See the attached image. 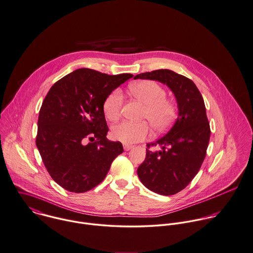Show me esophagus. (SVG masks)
Returning a JSON list of instances; mask_svg holds the SVG:
<instances>
[{
	"instance_id": "1",
	"label": "esophagus",
	"mask_w": 253,
	"mask_h": 253,
	"mask_svg": "<svg viewBox=\"0 0 253 253\" xmlns=\"http://www.w3.org/2000/svg\"><path fill=\"white\" fill-rule=\"evenodd\" d=\"M123 148H124L125 151H129V150H131L133 148V146L132 145H128V144H123Z\"/></svg>"
}]
</instances>
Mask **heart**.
<instances>
[{
  "label": "heart",
  "instance_id": "1",
  "mask_svg": "<svg viewBox=\"0 0 253 253\" xmlns=\"http://www.w3.org/2000/svg\"><path fill=\"white\" fill-rule=\"evenodd\" d=\"M129 90L133 96L145 104L141 118L148 120L153 129L162 131L171 124L175 116V107L170 100L166 98L167 91L161 84L145 80L130 84ZM122 106L123 94L120 89L116 88L104 99L105 117L110 121H116L121 116ZM149 131V124L145 121H122L112 128L111 135L114 140L132 144L146 139Z\"/></svg>",
  "mask_w": 253,
  "mask_h": 253
}]
</instances>
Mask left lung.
Returning a JSON list of instances; mask_svg holds the SVG:
<instances>
[{"instance_id": "left-lung-1", "label": "left lung", "mask_w": 253, "mask_h": 253, "mask_svg": "<svg viewBox=\"0 0 253 253\" xmlns=\"http://www.w3.org/2000/svg\"><path fill=\"white\" fill-rule=\"evenodd\" d=\"M134 79L166 84L176 97L178 116L174 124L164 137L147 145L146 159L137 170L150 190L166 196L176 194L192 181L206 157L211 130L204 99L190 79L170 70L142 73ZM156 145L162 149L149 150Z\"/></svg>"}]
</instances>
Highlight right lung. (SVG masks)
<instances>
[{"mask_svg":"<svg viewBox=\"0 0 253 253\" xmlns=\"http://www.w3.org/2000/svg\"><path fill=\"white\" fill-rule=\"evenodd\" d=\"M132 77L83 68L49 89L39 111L36 146L50 176L64 189L75 193L92 189L123 153L120 142L106 138L103 102Z\"/></svg>","mask_w":253,"mask_h":253,"instance_id":"add662e5","label":"right lung"}]
</instances>
